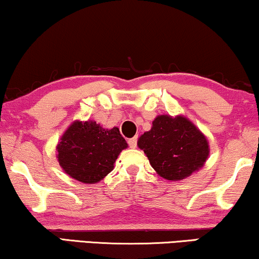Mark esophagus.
Segmentation results:
<instances>
[{
	"label": "esophagus",
	"mask_w": 259,
	"mask_h": 259,
	"mask_svg": "<svg viewBox=\"0 0 259 259\" xmlns=\"http://www.w3.org/2000/svg\"><path fill=\"white\" fill-rule=\"evenodd\" d=\"M127 143H129V146L132 148H135L136 145H138V136H134V138L127 140Z\"/></svg>",
	"instance_id": "esophagus-1"
}]
</instances>
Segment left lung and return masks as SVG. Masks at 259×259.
I'll return each mask as SVG.
<instances>
[{"label":"left lung","instance_id":"8db88e82","mask_svg":"<svg viewBox=\"0 0 259 259\" xmlns=\"http://www.w3.org/2000/svg\"><path fill=\"white\" fill-rule=\"evenodd\" d=\"M140 149L160 177L181 181L204 166L210 154L206 136L185 116L160 114L138 140Z\"/></svg>","mask_w":259,"mask_h":259}]
</instances>
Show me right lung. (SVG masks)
<instances>
[{"mask_svg":"<svg viewBox=\"0 0 259 259\" xmlns=\"http://www.w3.org/2000/svg\"><path fill=\"white\" fill-rule=\"evenodd\" d=\"M126 147L117 126L105 129L95 120H74L59 140L57 158L71 179L94 185L113 170Z\"/></svg>","mask_w":259,"mask_h":259,"instance_id":"add662e5","label":"right lung"}]
</instances>
